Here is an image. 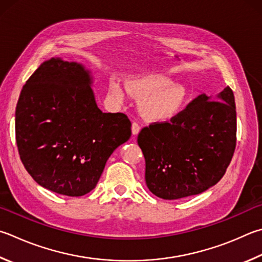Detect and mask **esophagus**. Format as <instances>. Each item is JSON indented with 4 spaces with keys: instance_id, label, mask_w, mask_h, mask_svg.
Wrapping results in <instances>:
<instances>
[{
    "instance_id": "1",
    "label": "esophagus",
    "mask_w": 262,
    "mask_h": 262,
    "mask_svg": "<svg viewBox=\"0 0 262 262\" xmlns=\"http://www.w3.org/2000/svg\"><path fill=\"white\" fill-rule=\"evenodd\" d=\"M140 130H141L140 123L136 122V121L133 122V125H132V133H133V135H137V134H139V133H140Z\"/></svg>"
}]
</instances>
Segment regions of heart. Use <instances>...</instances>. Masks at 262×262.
I'll list each match as a JSON object with an SVG mask.
<instances>
[{
  "instance_id": "heart-1",
  "label": "heart",
  "mask_w": 262,
  "mask_h": 262,
  "mask_svg": "<svg viewBox=\"0 0 262 262\" xmlns=\"http://www.w3.org/2000/svg\"><path fill=\"white\" fill-rule=\"evenodd\" d=\"M128 89L142 103V113L150 121H166L182 110L187 92L182 85L169 83L160 75H146L128 82ZM110 92L118 99H125L126 92L119 83H112Z\"/></svg>"
}]
</instances>
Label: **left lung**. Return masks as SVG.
<instances>
[{
    "mask_svg": "<svg viewBox=\"0 0 262 262\" xmlns=\"http://www.w3.org/2000/svg\"><path fill=\"white\" fill-rule=\"evenodd\" d=\"M217 97L199 95L169 121L142 128L145 182L157 197L198 194L225 175L236 147V106L230 87Z\"/></svg>",
    "mask_w": 262,
    "mask_h": 262,
    "instance_id": "1",
    "label": "left lung"
}]
</instances>
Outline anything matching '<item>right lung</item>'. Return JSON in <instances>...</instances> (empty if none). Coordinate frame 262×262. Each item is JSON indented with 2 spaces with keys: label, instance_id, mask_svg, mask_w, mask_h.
Returning a JSON list of instances; mask_svg holds the SVG:
<instances>
[{
  "label": "right lung",
  "instance_id": "add662e5",
  "mask_svg": "<svg viewBox=\"0 0 262 262\" xmlns=\"http://www.w3.org/2000/svg\"><path fill=\"white\" fill-rule=\"evenodd\" d=\"M90 82L80 64L51 58L27 80L16 107L23 165L36 183L70 197L92 191L132 135L126 115L97 107Z\"/></svg>",
  "mask_w": 262,
  "mask_h": 262
}]
</instances>
